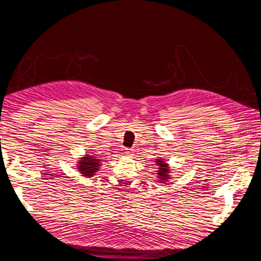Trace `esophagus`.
Segmentation results:
<instances>
[{"label":"esophagus","mask_w":261,"mask_h":261,"mask_svg":"<svg viewBox=\"0 0 261 261\" xmlns=\"http://www.w3.org/2000/svg\"><path fill=\"white\" fill-rule=\"evenodd\" d=\"M130 153H131V151L129 150V149H125V154H127V156H129Z\"/></svg>","instance_id":"1"}]
</instances>
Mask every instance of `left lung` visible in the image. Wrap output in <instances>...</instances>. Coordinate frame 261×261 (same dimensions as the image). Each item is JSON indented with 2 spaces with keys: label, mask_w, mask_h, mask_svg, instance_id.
Masks as SVG:
<instances>
[{
  "label": "left lung",
  "mask_w": 261,
  "mask_h": 261,
  "mask_svg": "<svg viewBox=\"0 0 261 261\" xmlns=\"http://www.w3.org/2000/svg\"><path fill=\"white\" fill-rule=\"evenodd\" d=\"M156 165L158 166V171H157V175H158V178L160 181H165L169 179V167L168 165L166 164L164 160L162 159H156Z\"/></svg>",
  "instance_id": "1"
}]
</instances>
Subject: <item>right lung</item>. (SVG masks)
<instances>
[{"mask_svg":"<svg viewBox=\"0 0 261 261\" xmlns=\"http://www.w3.org/2000/svg\"><path fill=\"white\" fill-rule=\"evenodd\" d=\"M99 163H101V160H98L96 157L86 154L85 157L81 158L79 165H77V169L80 170L83 176L92 177L98 170L99 165H101Z\"/></svg>","mask_w":261,"mask_h":261,"instance_id":"obj_1","label":"right lung"}]
</instances>
